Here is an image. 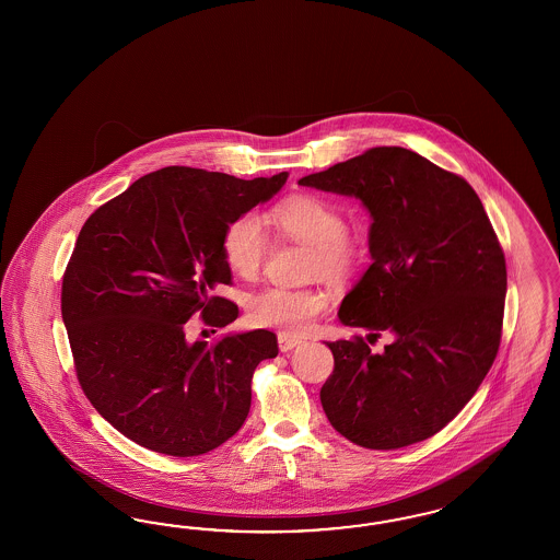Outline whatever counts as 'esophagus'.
<instances>
[{"mask_svg":"<svg viewBox=\"0 0 560 560\" xmlns=\"http://www.w3.org/2000/svg\"><path fill=\"white\" fill-rule=\"evenodd\" d=\"M279 349L283 351V353H288L291 349H295L298 345H302V339L300 337H293V335H288V332H279Z\"/></svg>","mask_w":560,"mask_h":560,"instance_id":"1","label":"esophagus"}]
</instances>
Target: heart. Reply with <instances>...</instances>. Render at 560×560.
<instances>
[{
	"instance_id": "heart-1",
	"label": "heart",
	"mask_w": 560,
	"mask_h": 560,
	"mask_svg": "<svg viewBox=\"0 0 560 560\" xmlns=\"http://www.w3.org/2000/svg\"><path fill=\"white\" fill-rule=\"evenodd\" d=\"M271 220L283 236L314 248L312 271L340 281L355 271L365 255L363 240L347 230L339 207L312 192H300L275 205ZM223 260L240 279L253 281L269 255V236L256 213H242L230 221L221 237ZM326 295L314 289L267 288L248 304V318L256 326L305 332L326 310Z\"/></svg>"
}]
</instances>
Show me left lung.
Returning <instances> with one entry per match:
<instances>
[{
  "instance_id": "1",
  "label": "left lung",
  "mask_w": 560,
  "mask_h": 560,
  "mask_svg": "<svg viewBox=\"0 0 560 560\" xmlns=\"http://www.w3.org/2000/svg\"><path fill=\"white\" fill-rule=\"evenodd\" d=\"M304 187L357 197L372 215L373 262L340 323L395 339L326 342L335 370L320 390L342 438L398 450L435 435L475 396L499 351L508 269L475 188L405 148H372Z\"/></svg>"
}]
</instances>
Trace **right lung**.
Wrapping results in <instances>:
<instances>
[{
    "instance_id": "obj_1",
    "label": "right lung",
    "mask_w": 560,
    "mask_h": 560,
    "mask_svg": "<svg viewBox=\"0 0 560 560\" xmlns=\"http://www.w3.org/2000/svg\"><path fill=\"white\" fill-rule=\"evenodd\" d=\"M242 180L168 166L101 205L63 272L61 314L75 373L92 407L139 445L201 456L236 435L253 373L279 353L269 330L188 342V318L228 326L237 305L213 295L232 283L221 237L230 221L288 180Z\"/></svg>"
}]
</instances>
